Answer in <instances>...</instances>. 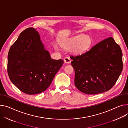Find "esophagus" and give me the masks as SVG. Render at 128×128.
I'll use <instances>...</instances> for the list:
<instances>
[{
    "mask_svg": "<svg viewBox=\"0 0 128 128\" xmlns=\"http://www.w3.org/2000/svg\"><path fill=\"white\" fill-rule=\"evenodd\" d=\"M64 62L66 63H68V64H70L71 62V60L69 57H66L64 60Z\"/></svg>",
    "mask_w": 128,
    "mask_h": 128,
    "instance_id": "obj_1",
    "label": "esophagus"
}]
</instances>
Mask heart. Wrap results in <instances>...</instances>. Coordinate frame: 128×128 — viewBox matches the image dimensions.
Listing matches in <instances>:
<instances>
[{"mask_svg":"<svg viewBox=\"0 0 128 128\" xmlns=\"http://www.w3.org/2000/svg\"><path fill=\"white\" fill-rule=\"evenodd\" d=\"M91 40L88 36L84 34H79L72 38L67 39L62 42L61 46L64 49L72 48V52L75 54H79L84 52L90 45ZM56 49H58L56 45H54Z\"/></svg>","mask_w":128,"mask_h":128,"instance_id":"obj_1","label":"heart"}]
</instances>
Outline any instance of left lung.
I'll return each instance as SVG.
<instances>
[{
  "mask_svg": "<svg viewBox=\"0 0 128 128\" xmlns=\"http://www.w3.org/2000/svg\"><path fill=\"white\" fill-rule=\"evenodd\" d=\"M70 58L75 72V86L89 95L111 89L122 70V50L112 37L101 41L86 52Z\"/></svg>",
  "mask_w": 128,
  "mask_h": 128,
  "instance_id": "1",
  "label": "left lung"
}]
</instances>
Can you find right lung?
Listing matches in <instances>:
<instances>
[{
    "instance_id": "add662e5",
    "label": "right lung",
    "mask_w": 128,
    "mask_h": 128,
    "mask_svg": "<svg viewBox=\"0 0 128 128\" xmlns=\"http://www.w3.org/2000/svg\"><path fill=\"white\" fill-rule=\"evenodd\" d=\"M63 63V60L51 58L38 32L28 28L10 47L7 71L11 82L20 91L34 95L47 90Z\"/></svg>"
}]
</instances>
